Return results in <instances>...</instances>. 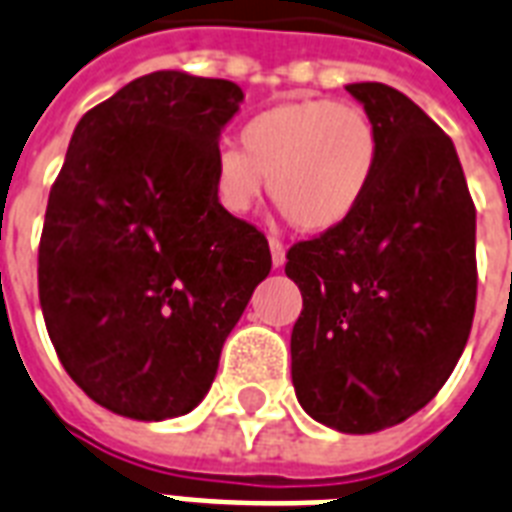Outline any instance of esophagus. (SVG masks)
Wrapping results in <instances>:
<instances>
[{"label":"esophagus","instance_id":"esophagus-1","mask_svg":"<svg viewBox=\"0 0 512 512\" xmlns=\"http://www.w3.org/2000/svg\"><path fill=\"white\" fill-rule=\"evenodd\" d=\"M269 248H272V264L275 267H283L285 264V245L277 240V237H269Z\"/></svg>","mask_w":512,"mask_h":512}]
</instances>
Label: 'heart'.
<instances>
[{"label": "heart", "instance_id": "1", "mask_svg": "<svg viewBox=\"0 0 512 512\" xmlns=\"http://www.w3.org/2000/svg\"><path fill=\"white\" fill-rule=\"evenodd\" d=\"M240 144L213 152L211 184L224 211L243 216L269 192L304 232H331L363 208L382 168V136L360 106L296 98L253 114Z\"/></svg>", "mask_w": 512, "mask_h": 512}]
</instances>
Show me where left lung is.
<instances>
[{"mask_svg": "<svg viewBox=\"0 0 512 512\" xmlns=\"http://www.w3.org/2000/svg\"><path fill=\"white\" fill-rule=\"evenodd\" d=\"M382 136V168L347 224L293 243L291 379L304 411L376 433L438 395L475 315V205L451 138L408 95L347 85Z\"/></svg>", "mask_w": 512, "mask_h": 512, "instance_id": "8db88e82", "label": "left lung"}]
</instances>
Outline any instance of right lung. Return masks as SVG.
I'll return each instance as SVG.
<instances>
[{
    "mask_svg": "<svg viewBox=\"0 0 512 512\" xmlns=\"http://www.w3.org/2000/svg\"><path fill=\"white\" fill-rule=\"evenodd\" d=\"M240 101L229 79L152 71L71 136L39 237V304L66 374L114 414L192 411L272 269L264 232L211 184Z\"/></svg>",
    "mask_w": 512,
    "mask_h": 512,
    "instance_id": "add662e5",
    "label": "right lung"
}]
</instances>
